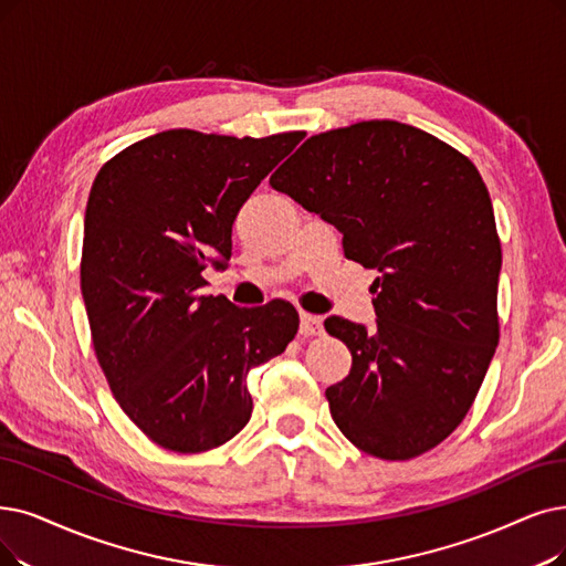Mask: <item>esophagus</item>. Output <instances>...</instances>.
Returning <instances> with one entry per match:
<instances>
[{
    "label": "esophagus",
    "mask_w": 566,
    "mask_h": 566,
    "mask_svg": "<svg viewBox=\"0 0 566 566\" xmlns=\"http://www.w3.org/2000/svg\"><path fill=\"white\" fill-rule=\"evenodd\" d=\"M300 332L304 336H321L323 334V321L318 318V315L302 311L300 313Z\"/></svg>",
    "instance_id": "esophagus-1"
}]
</instances>
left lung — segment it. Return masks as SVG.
I'll return each instance as SVG.
<instances>
[{"label": "left lung", "instance_id": "obj_1", "mask_svg": "<svg viewBox=\"0 0 566 566\" xmlns=\"http://www.w3.org/2000/svg\"><path fill=\"white\" fill-rule=\"evenodd\" d=\"M269 184L378 271L374 332L325 321L353 355L325 392L336 427L380 460L427 453L464 420L500 344L502 243L479 169L413 125L361 120L306 139Z\"/></svg>", "mask_w": 566, "mask_h": 566}]
</instances>
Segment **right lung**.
Instances as JSON below:
<instances>
[{
	"mask_svg": "<svg viewBox=\"0 0 566 566\" xmlns=\"http://www.w3.org/2000/svg\"><path fill=\"white\" fill-rule=\"evenodd\" d=\"M306 137L167 129L99 169L85 207L81 292L108 388L142 432L205 453L253 413L245 376L281 355L300 313L201 295V271L230 260L232 224L260 180Z\"/></svg>",
	"mask_w": 566,
	"mask_h": 566,
	"instance_id": "1",
	"label": "right lung"
}]
</instances>
